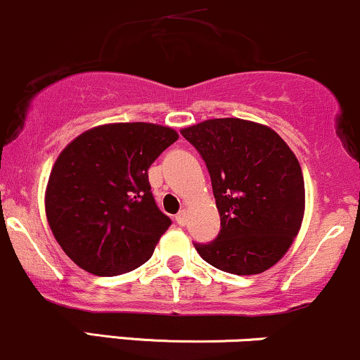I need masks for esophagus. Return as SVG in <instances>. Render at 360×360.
<instances>
[{
  "mask_svg": "<svg viewBox=\"0 0 360 360\" xmlns=\"http://www.w3.org/2000/svg\"><path fill=\"white\" fill-rule=\"evenodd\" d=\"M176 223H179L180 226H185L187 225V211H180L179 214H176Z\"/></svg>",
  "mask_w": 360,
  "mask_h": 360,
  "instance_id": "obj_1",
  "label": "esophagus"
}]
</instances>
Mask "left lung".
Returning <instances> with one entry per match:
<instances>
[{
  "mask_svg": "<svg viewBox=\"0 0 360 360\" xmlns=\"http://www.w3.org/2000/svg\"><path fill=\"white\" fill-rule=\"evenodd\" d=\"M211 175L221 230L194 243L199 256L230 274H259L287 254L305 211L304 175L287 142L262 123L212 118L181 129Z\"/></svg>",
  "mask_w": 360,
  "mask_h": 360,
  "instance_id": "obj_1",
  "label": "left lung"
}]
</instances>
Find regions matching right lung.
<instances>
[{"label": "right lung", "mask_w": 360, "mask_h": 360, "mask_svg": "<svg viewBox=\"0 0 360 360\" xmlns=\"http://www.w3.org/2000/svg\"><path fill=\"white\" fill-rule=\"evenodd\" d=\"M176 139L156 123H106L61 150L46 185V218L79 268L117 276L149 261L172 219L154 202L148 169Z\"/></svg>", "instance_id": "1"}]
</instances>
